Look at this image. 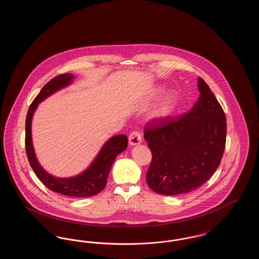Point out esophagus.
Instances as JSON below:
<instances>
[{
  "label": "esophagus",
  "mask_w": 259,
  "mask_h": 259,
  "mask_svg": "<svg viewBox=\"0 0 259 259\" xmlns=\"http://www.w3.org/2000/svg\"><path fill=\"white\" fill-rule=\"evenodd\" d=\"M142 143V135L140 132L134 131L129 136V144L131 146H137Z\"/></svg>",
  "instance_id": "1"
}]
</instances>
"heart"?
Wrapping results in <instances>:
<instances>
[{"label":"heart","mask_w":259,"mask_h":259,"mask_svg":"<svg viewBox=\"0 0 259 259\" xmlns=\"http://www.w3.org/2000/svg\"><path fill=\"white\" fill-rule=\"evenodd\" d=\"M162 91H163L162 87L157 88L156 94H160ZM176 105H177V95L174 92H169L166 96H164V98L161 100L159 104L154 109L152 117L158 120L169 117L175 110Z\"/></svg>","instance_id":"obj_1"}]
</instances>
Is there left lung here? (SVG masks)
I'll list each match as a JSON object with an SVG mask.
<instances>
[{
    "label": "left lung",
    "instance_id": "obj_1",
    "mask_svg": "<svg viewBox=\"0 0 259 259\" xmlns=\"http://www.w3.org/2000/svg\"><path fill=\"white\" fill-rule=\"evenodd\" d=\"M200 96L177 119L154 120L145 129L152 153L148 186L163 195H179L204 185L220 166L226 142V118L208 84L198 77Z\"/></svg>",
    "mask_w": 259,
    "mask_h": 259
}]
</instances>
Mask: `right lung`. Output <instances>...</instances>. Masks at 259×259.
<instances>
[{"mask_svg":"<svg viewBox=\"0 0 259 259\" xmlns=\"http://www.w3.org/2000/svg\"><path fill=\"white\" fill-rule=\"evenodd\" d=\"M74 78V74H59L53 77L39 91L31 104L26 116L25 147L32 169L39 181L49 189L70 197H89L98 194L105 188L112 163L116 156L127 148L128 139L126 136L111 137L105 143L95 159L83 172L70 178H58L47 172L37 161L32 141V119L38 104L55 92L71 85Z\"/></svg>","mask_w":259,"mask_h":259,"instance_id":"add662e5","label":"right lung"}]
</instances>
